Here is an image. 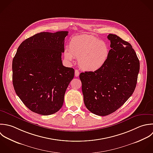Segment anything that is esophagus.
<instances>
[{"label":"esophagus","mask_w":153,"mask_h":153,"mask_svg":"<svg viewBox=\"0 0 153 153\" xmlns=\"http://www.w3.org/2000/svg\"><path fill=\"white\" fill-rule=\"evenodd\" d=\"M79 76V71L77 70H75V76L78 77Z\"/></svg>","instance_id":"1"}]
</instances>
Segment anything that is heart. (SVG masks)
<instances>
[{
	"label": "heart",
	"mask_w": 153,
	"mask_h": 153,
	"mask_svg": "<svg viewBox=\"0 0 153 153\" xmlns=\"http://www.w3.org/2000/svg\"><path fill=\"white\" fill-rule=\"evenodd\" d=\"M109 55L107 43L91 34H81L73 37L69 49L65 48L64 55L66 59L78 58L79 67L87 71H95L106 62Z\"/></svg>",
	"instance_id": "heart-1"
}]
</instances>
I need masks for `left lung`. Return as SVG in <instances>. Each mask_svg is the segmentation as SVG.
<instances>
[{"label": "left lung", "mask_w": 153, "mask_h": 153, "mask_svg": "<svg viewBox=\"0 0 153 153\" xmlns=\"http://www.w3.org/2000/svg\"><path fill=\"white\" fill-rule=\"evenodd\" d=\"M111 49L105 64L95 71L80 74L86 107L101 116L109 115L131 97L136 88L140 61L132 45L109 34Z\"/></svg>", "instance_id": "8db88e82"}]
</instances>
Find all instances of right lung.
<instances>
[{
    "label": "right lung",
    "instance_id": "right-lung-1",
    "mask_svg": "<svg viewBox=\"0 0 153 153\" xmlns=\"http://www.w3.org/2000/svg\"><path fill=\"white\" fill-rule=\"evenodd\" d=\"M68 31L42 32L25 39L12 61L15 91L31 111L48 116L60 110L66 89L74 76L62 65Z\"/></svg>",
    "mask_w": 153,
    "mask_h": 153
}]
</instances>
